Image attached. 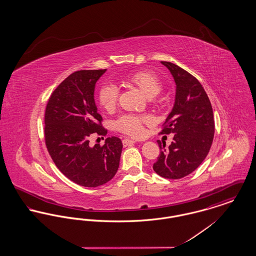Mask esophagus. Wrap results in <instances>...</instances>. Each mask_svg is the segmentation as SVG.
<instances>
[{
  "mask_svg": "<svg viewBox=\"0 0 256 256\" xmlns=\"http://www.w3.org/2000/svg\"><path fill=\"white\" fill-rule=\"evenodd\" d=\"M134 143H136V141L132 140V139H124L122 140V145L124 146H130V145H132Z\"/></svg>",
  "mask_w": 256,
  "mask_h": 256,
  "instance_id": "1",
  "label": "esophagus"
}]
</instances>
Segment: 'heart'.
I'll use <instances>...</instances> for the list:
<instances>
[{"instance_id":"heart-1","label":"heart","mask_w":256,"mask_h":256,"mask_svg":"<svg viewBox=\"0 0 256 256\" xmlns=\"http://www.w3.org/2000/svg\"><path fill=\"white\" fill-rule=\"evenodd\" d=\"M128 84L136 86L148 98L156 97L162 89V82L156 74L148 71H138L124 78ZM119 91L116 86L104 84L98 92V100L100 106L106 111L114 110L118 102ZM152 122V118L148 115L124 114L115 122L118 130L130 136H140L144 132V124Z\"/></svg>"}]
</instances>
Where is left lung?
<instances>
[{"label":"left lung","instance_id":"1","mask_svg":"<svg viewBox=\"0 0 256 256\" xmlns=\"http://www.w3.org/2000/svg\"><path fill=\"white\" fill-rule=\"evenodd\" d=\"M161 63L176 82L174 104L161 134L174 135L168 148L159 141L160 154L154 170L164 178L178 180L193 172L209 152L215 132L213 110L195 76L172 62Z\"/></svg>","mask_w":256,"mask_h":256}]
</instances>
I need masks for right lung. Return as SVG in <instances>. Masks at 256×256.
Segmentation results:
<instances>
[{"label": "right lung", "instance_id": "right-lung-1", "mask_svg": "<svg viewBox=\"0 0 256 256\" xmlns=\"http://www.w3.org/2000/svg\"><path fill=\"white\" fill-rule=\"evenodd\" d=\"M104 70L71 74L52 92L45 111V142L50 156L61 172L73 182L98 187L117 172L122 144L112 136L104 145H89L93 134L106 135L94 98L98 80Z\"/></svg>", "mask_w": 256, "mask_h": 256}]
</instances>
